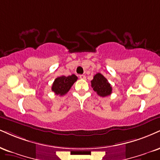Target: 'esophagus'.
<instances>
[{
	"mask_svg": "<svg viewBox=\"0 0 160 160\" xmlns=\"http://www.w3.org/2000/svg\"><path fill=\"white\" fill-rule=\"evenodd\" d=\"M80 78L82 79V80H86V76L83 74H81V75H80Z\"/></svg>",
	"mask_w": 160,
	"mask_h": 160,
	"instance_id": "1",
	"label": "esophagus"
}]
</instances>
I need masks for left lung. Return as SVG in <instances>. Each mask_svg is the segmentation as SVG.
<instances>
[{
    "label": "left lung",
    "instance_id": "8db88e82",
    "mask_svg": "<svg viewBox=\"0 0 160 160\" xmlns=\"http://www.w3.org/2000/svg\"><path fill=\"white\" fill-rule=\"evenodd\" d=\"M91 84L94 91L97 92L98 95L101 97H107L111 95L112 88L110 83L101 73H98L94 76L93 80L91 81Z\"/></svg>",
    "mask_w": 160,
    "mask_h": 160
}]
</instances>
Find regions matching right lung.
Listing matches in <instances>:
<instances>
[{"label":"right lung","mask_w":160,"mask_h":160,"mask_svg":"<svg viewBox=\"0 0 160 160\" xmlns=\"http://www.w3.org/2000/svg\"><path fill=\"white\" fill-rule=\"evenodd\" d=\"M77 80H78V77L75 74H72L68 77H59L55 79L52 85V91L57 95H64L70 90L71 87L77 81Z\"/></svg>","instance_id":"right-lung-1"}]
</instances>
